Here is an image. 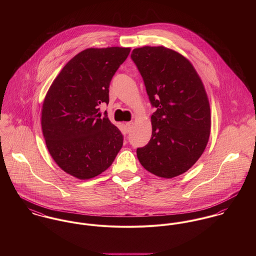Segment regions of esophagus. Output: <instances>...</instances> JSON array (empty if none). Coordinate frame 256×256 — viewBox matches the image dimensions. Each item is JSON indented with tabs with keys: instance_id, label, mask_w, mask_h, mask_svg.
<instances>
[{
	"instance_id": "esophagus-1",
	"label": "esophagus",
	"mask_w": 256,
	"mask_h": 256,
	"mask_svg": "<svg viewBox=\"0 0 256 256\" xmlns=\"http://www.w3.org/2000/svg\"><path fill=\"white\" fill-rule=\"evenodd\" d=\"M132 125H133V122H132V121L126 122V127H127V130H128V132L131 130V128H132Z\"/></svg>"
}]
</instances>
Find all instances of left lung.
I'll return each mask as SVG.
<instances>
[{"instance_id":"left-lung-1","label":"left lung","mask_w":256,"mask_h":256,"mask_svg":"<svg viewBox=\"0 0 256 256\" xmlns=\"http://www.w3.org/2000/svg\"><path fill=\"white\" fill-rule=\"evenodd\" d=\"M131 58L143 76L152 106V137L137 148L150 174L172 178L202 156L210 137L211 110L204 84L191 62L164 46L135 48Z\"/></svg>"}]
</instances>
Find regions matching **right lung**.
Instances as JSON below:
<instances>
[{"mask_svg": "<svg viewBox=\"0 0 256 256\" xmlns=\"http://www.w3.org/2000/svg\"><path fill=\"white\" fill-rule=\"evenodd\" d=\"M129 47L88 48L78 53L50 86L41 110V127L54 162L68 174L90 180L106 170L123 136L102 116L110 84L130 53Z\"/></svg>", "mask_w": 256, "mask_h": 256, "instance_id": "1", "label": "right lung"}]
</instances>
